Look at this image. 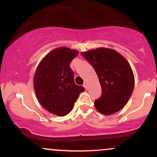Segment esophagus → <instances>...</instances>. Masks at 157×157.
<instances>
[{"instance_id":"obj_1","label":"esophagus","mask_w":157,"mask_h":157,"mask_svg":"<svg viewBox=\"0 0 157 157\" xmlns=\"http://www.w3.org/2000/svg\"><path fill=\"white\" fill-rule=\"evenodd\" d=\"M83 86H84V88L86 89H88V85H87V83H86V82H85V83L83 84Z\"/></svg>"}]
</instances>
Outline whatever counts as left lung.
I'll use <instances>...</instances> for the list:
<instances>
[{
	"label": "left lung",
	"instance_id": "left-lung-1",
	"mask_svg": "<svg viewBox=\"0 0 157 157\" xmlns=\"http://www.w3.org/2000/svg\"><path fill=\"white\" fill-rule=\"evenodd\" d=\"M81 55L93 66L101 86V97L94 101L97 111L110 115L121 110L134 87V73L128 62L111 48H98Z\"/></svg>",
	"mask_w": 157,
	"mask_h": 157
}]
</instances>
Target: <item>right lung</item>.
I'll list each match as a JSON object with an SVG mask.
<instances>
[{
  "instance_id": "right-lung-1",
  "label": "right lung",
  "mask_w": 157,
  "mask_h": 157,
  "mask_svg": "<svg viewBox=\"0 0 157 157\" xmlns=\"http://www.w3.org/2000/svg\"><path fill=\"white\" fill-rule=\"evenodd\" d=\"M77 50L66 47L55 48L40 61L34 76V89L40 105L50 113L65 116L71 111L83 86L74 80L70 68Z\"/></svg>"
}]
</instances>
